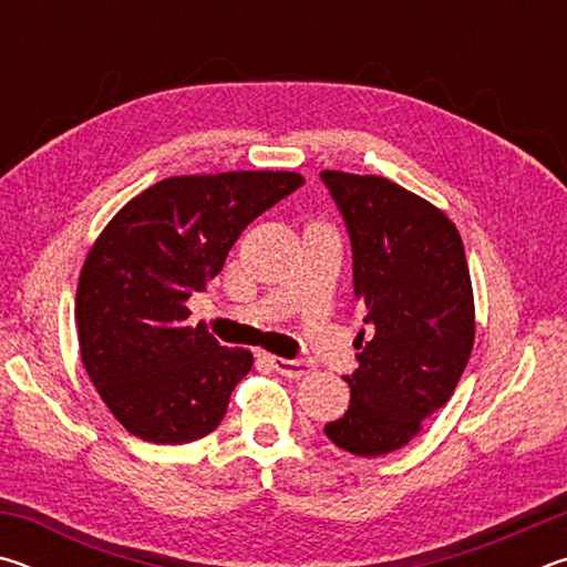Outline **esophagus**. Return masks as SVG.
Instances as JSON below:
<instances>
[{"mask_svg": "<svg viewBox=\"0 0 567 567\" xmlns=\"http://www.w3.org/2000/svg\"><path fill=\"white\" fill-rule=\"evenodd\" d=\"M270 362H272V368L280 372V375H285V378H292V380H300V378H305V375H310V362H305V360H287V358H270Z\"/></svg>", "mask_w": 567, "mask_h": 567, "instance_id": "esophagus-1", "label": "esophagus"}]
</instances>
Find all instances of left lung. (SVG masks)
<instances>
[{
    "mask_svg": "<svg viewBox=\"0 0 567 567\" xmlns=\"http://www.w3.org/2000/svg\"><path fill=\"white\" fill-rule=\"evenodd\" d=\"M352 243L360 368L350 408L324 425L334 445L358 457L405 447L422 420L453 398L475 342V300L463 237L443 209L378 175L322 169Z\"/></svg>",
    "mask_w": 567,
    "mask_h": 567,
    "instance_id": "obj_1",
    "label": "left lung"
}]
</instances>
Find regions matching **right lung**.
Here are the masks:
<instances>
[{
	"label": "right lung",
	"mask_w": 567,
	"mask_h": 567,
	"mask_svg": "<svg viewBox=\"0 0 567 567\" xmlns=\"http://www.w3.org/2000/svg\"><path fill=\"white\" fill-rule=\"evenodd\" d=\"M305 185L297 172L179 175L132 197L90 247L76 285L80 354L120 425L155 445L213 433L252 352L187 324L243 229Z\"/></svg>",
	"instance_id": "1"
}]
</instances>
